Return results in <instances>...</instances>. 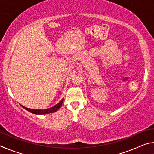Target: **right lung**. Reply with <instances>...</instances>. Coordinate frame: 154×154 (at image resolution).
I'll return each mask as SVG.
<instances>
[{"label": "right lung", "mask_w": 154, "mask_h": 154, "mask_svg": "<svg viewBox=\"0 0 154 154\" xmlns=\"http://www.w3.org/2000/svg\"><path fill=\"white\" fill-rule=\"evenodd\" d=\"M64 98H62V100L60 101V102L56 104L55 106H52L51 108L47 109H29L27 107H25V106L21 105L23 108L25 109L26 110H27L28 111L30 112V113H34V114H38V115H43V114H48V113H54V112H56L58 110L60 107L62 106V103H63Z\"/></svg>", "instance_id": "right-lung-1"}]
</instances>
